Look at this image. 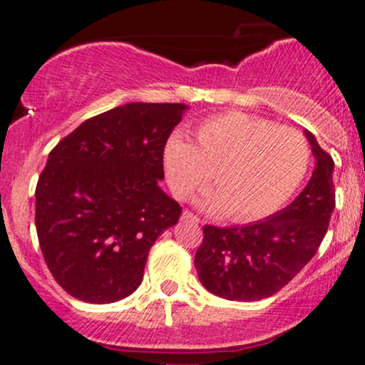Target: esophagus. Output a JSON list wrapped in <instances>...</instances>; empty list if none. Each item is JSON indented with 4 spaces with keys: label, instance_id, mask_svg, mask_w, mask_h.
Listing matches in <instances>:
<instances>
[{
    "label": "esophagus",
    "instance_id": "34e87169",
    "mask_svg": "<svg viewBox=\"0 0 365 365\" xmlns=\"http://www.w3.org/2000/svg\"><path fill=\"white\" fill-rule=\"evenodd\" d=\"M182 220L183 221H190V223H199V217H197L194 212H190V211H183V215H182Z\"/></svg>",
    "mask_w": 365,
    "mask_h": 365
}]
</instances>
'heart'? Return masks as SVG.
Returning <instances> with one entry per match:
<instances>
[{
	"instance_id": "b5f03b06",
	"label": "heart",
	"mask_w": 365,
	"mask_h": 365,
	"mask_svg": "<svg viewBox=\"0 0 365 365\" xmlns=\"http://www.w3.org/2000/svg\"><path fill=\"white\" fill-rule=\"evenodd\" d=\"M195 144L173 135L163 149V170L175 195L183 199L204 187L212 173L216 190L204 206L247 223L279 211L302 185L311 149L299 130L278 127L247 113H223L195 128Z\"/></svg>"
}]
</instances>
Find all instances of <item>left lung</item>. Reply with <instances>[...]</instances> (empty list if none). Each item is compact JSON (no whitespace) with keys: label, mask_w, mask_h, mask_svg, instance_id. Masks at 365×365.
I'll use <instances>...</instances> for the list:
<instances>
[{"label":"left lung","mask_w":365,"mask_h":365,"mask_svg":"<svg viewBox=\"0 0 365 365\" xmlns=\"http://www.w3.org/2000/svg\"><path fill=\"white\" fill-rule=\"evenodd\" d=\"M316 158L307 187L278 215L245 226H204L195 252L200 283L226 300L267 299L314 257L334 209L333 158L305 130Z\"/></svg>","instance_id":"8db88e82"}]
</instances>
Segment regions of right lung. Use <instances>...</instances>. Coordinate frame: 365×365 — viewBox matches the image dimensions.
Masks as SVG:
<instances>
[{"label":"right lung","instance_id":"add662e5","mask_svg":"<svg viewBox=\"0 0 365 365\" xmlns=\"http://www.w3.org/2000/svg\"><path fill=\"white\" fill-rule=\"evenodd\" d=\"M185 104L130 103L86 120L49 153L36 187L44 261L66 293L111 304L139 288L150 247L182 207L161 187Z\"/></svg>","mask_w":365,"mask_h":365}]
</instances>
